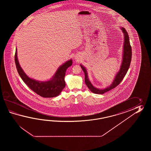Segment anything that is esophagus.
I'll list each match as a JSON object with an SVG mask.
<instances>
[{
    "label": "esophagus",
    "instance_id": "obj_1",
    "mask_svg": "<svg viewBox=\"0 0 151 151\" xmlns=\"http://www.w3.org/2000/svg\"><path fill=\"white\" fill-rule=\"evenodd\" d=\"M79 56H78V55H76L75 56V57H74V58H75V59L77 60V61H79Z\"/></svg>",
    "mask_w": 151,
    "mask_h": 151
}]
</instances>
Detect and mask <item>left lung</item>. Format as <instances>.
I'll list each match as a JSON object with an SVG mask.
<instances>
[{
	"label": "left lung",
	"mask_w": 151,
	"mask_h": 151,
	"mask_svg": "<svg viewBox=\"0 0 151 151\" xmlns=\"http://www.w3.org/2000/svg\"><path fill=\"white\" fill-rule=\"evenodd\" d=\"M120 29L122 31L124 36L122 61V64L119 71L116 73L114 80H113L112 83L109 86H108L106 87V88L103 89H99L96 87L94 86L88 78L86 68L85 67H84L83 65H80V67L83 70L85 74V83L87 86L88 87V88L90 89V91L93 93L103 94L104 93H106L110 90H112L113 88H115L121 83L123 78L125 76L128 71V68H129L132 59V48L130 45V42H129V37H128V33L125 29L122 27H121Z\"/></svg>",
	"instance_id": "obj_1"
}]
</instances>
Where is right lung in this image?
<instances>
[{"instance_id": "obj_1", "label": "right lung", "mask_w": 151, "mask_h": 151, "mask_svg": "<svg viewBox=\"0 0 151 151\" xmlns=\"http://www.w3.org/2000/svg\"><path fill=\"white\" fill-rule=\"evenodd\" d=\"M14 59L17 71L23 81L31 90L44 98H53L60 94L66 85L65 76L66 70L72 65V59L66 61L59 67L50 80L42 81L29 78L23 71L18 59L17 48Z\"/></svg>"}]
</instances>
